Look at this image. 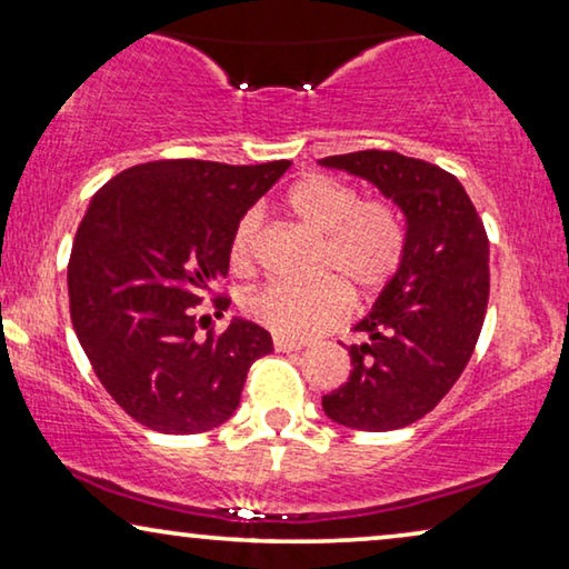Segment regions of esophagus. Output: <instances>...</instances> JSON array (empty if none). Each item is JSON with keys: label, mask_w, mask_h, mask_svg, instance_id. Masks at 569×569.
Returning <instances> with one entry per match:
<instances>
[{"label": "esophagus", "mask_w": 569, "mask_h": 569, "mask_svg": "<svg viewBox=\"0 0 569 569\" xmlns=\"http://www.w3.org/2000/svg\"><path fill=\"white\" fill-rule=\"evenodd\" d=\"M306 345L302 341H292V339H284V337H274V349L277 352H298Z\"/></svg>", "instance_id": "obj_1"}]
</instances>
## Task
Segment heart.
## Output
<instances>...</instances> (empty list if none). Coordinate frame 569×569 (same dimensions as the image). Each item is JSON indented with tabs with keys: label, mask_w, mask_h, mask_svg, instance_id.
I'll list each match as a JSON object with an SVG mask.
<instances>
[{
	"label": "heart",
	"mask_w": 569,
	"mask_h": 569,
	"mask_svg": "<svg viewBox=\"0 0 569 569\" xmlns=\"http://www.w3.org/2000/svg\"><path fill=\"white\" fill-rule=\"evenodd\" d=\"M287 212L323 236L318 279L313 284L269 282L243 300V310L277 337L306 341L333 329L349 313V290L372 298L401 267L407 230L388 201H360V191L337 176L300 178L284 197ZM261 217L246 212L236 222L228 263L236 277H248L256 263Z\"/></svg>",
	"instance_id": "obj_1"
}]
</instances>
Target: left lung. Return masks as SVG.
Segmentation results:
<instances>
[{
	"label": "left lung",
	"mask_w": 569,
	"mask_h": 569,
	"mask_svg": "<svg viewBox=\"0 0 569 569\" xmlns=\"http://www.w3.org/2000/svg\"><path fill=\"white\" fill-rule=\"evenodd\" d=\"M383 191L407 217L396 277L352 345L347 383L323 396L333 422L365 432L399 430L438 407L477 347L489 300L485 222L456 176L399 152L362 150L318 160Z\"/></svg>",
	"instance_id": "1"
}]
</instances>
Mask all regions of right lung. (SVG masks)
I'll return each instance as SVG.
<instances>
[{"label": "right lung", "instance_id": "add662e5", "mask_svg": "<svg viewBox=\"0 0 569 569\" xmlns=\"http://www.w3.org/2000/svg\"><path fill=\"white\" fill-rule=\"evenodd\" d=\"M287 168L154 160L92 197L69 256V313L98 380L139 425L166 435L222 425L248 368L274 349L243 318L199 337L197 306L228 277L236 222ZM212 302L222 316L230 298Z\"/></svg>", "mask_w": 569, "mask_h": 569}]
</instances>
